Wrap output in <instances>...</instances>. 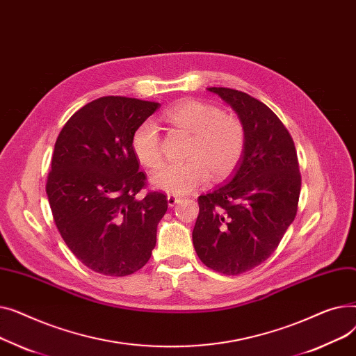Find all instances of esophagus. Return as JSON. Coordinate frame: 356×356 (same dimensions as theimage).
<instances>
[{"instance_id":"34e87169","label":"esophagus","mask_w":356,"mask_h":356,"mask_svg":"<svg viewBox=\"0 0 356 356\" xmlns=\"http://www.w3.org/2000/svg\"><path fill=\"white\" fill-rule=\"evenodd\" d=\"M180 202V197L179 196H176V195H168L167 196V203H168V207L170 208H173L176 203H179Z\"/></svg>"}]
</instances>
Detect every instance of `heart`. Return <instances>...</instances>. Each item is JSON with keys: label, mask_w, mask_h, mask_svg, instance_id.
Here are the masks:
<instances>
[{"label": "heart", "mask_w": 356, "mask_h": 356, "mask_svg": "<svg viewBox=\"0 0 356 356\" xmlns=\"http://www.w3.org/2000/svg\"><path fill=\"white\" fill-rule=\"evenodd\" d=\"M163 120L173 128L192 134L186 149L188 161L164 165L152 177L156 189L184 195L215 179L228 176L245 149V129L242 122L220 109L196 99H184L168 108ZM131 149L137 161L147 168H159L163 163L161 137L152 121L141 122L131 136Z\"/></svg>", "instance_id": "obj_1"}]
</instances>
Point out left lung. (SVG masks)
<instances>
[{
  "label": "left lung",
  "instance_id": "obj_1",
  "mask_svg": "<svg viewBox=\"0 0 356 356\" xmlns=\"http://www.w3.org/2000/svg\"><path fill=\"white\" fill-rule=\"evenodd\" d=\"M209 90L238 114L245 149L229 181L197 197L193 245L204 266L238 275L277 250L296 218L302 176L294 141L266 104L231 88Z\"/></svg>",
  "mask_w": 356,
  "mask_h": 356
}]
</instances>
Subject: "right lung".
<instances>
[{
    "mask_svg": "<svg viewBox=\"0 0 356 356\" xmlns=\"http://www.w3.org/2000/svg\"><path fill=\"white\" fill-rule=\"evenodd\" d=\"M102 97L69 118L56 140L46 193L65 244L92 271L124 277L143 268L156 247L168 203L147 188L131 136L159 108Z\"/></svg>",
    "mask_w": 356,
    "mask_h": 356,
    "instance_id": "right-lung-1",
    "label": "right lung"
}]
</instances>
